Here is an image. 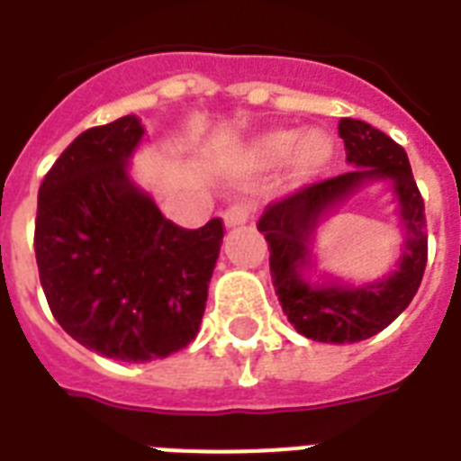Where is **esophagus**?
I'll list each match as a JSON object with an SVG mask.
<instances>
[{"mask_svg": "<svg viewBox=\"0 0 461 461\" xmlns=\"http://www.w3.org/2000/svg\"><path fill=\"white\" fill-rule=\"evenodd\" d=\"M249 217H251V208L246 205V203H234L230 208L224 210V224L227 227H239V224L249 222Z\"/></svg>", "mask_w": 461, "mask_h": 461, "instance_id": "obj_1", "label": "esophagus"}]
</instances>
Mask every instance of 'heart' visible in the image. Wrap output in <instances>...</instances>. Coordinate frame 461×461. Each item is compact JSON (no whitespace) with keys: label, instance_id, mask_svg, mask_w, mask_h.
Masks as SVG:
<instances>
[{"label":"heart","instance_id":"obj_1","mask_svg":"<svg viewBox=\"0 0 461 461\" xmlns=\"http://www.w3.org/2000/svg\"><path fill=\"white\" fill-rule=\"evenodd\" d=\"M296 143H299V133L273 131L258 140V155L267 162H285L289 155L294 153ZM330 153H332V143L325 133H308L296 150V165L303 172H315L325 165Z\"/></svg>","mask_w":461,"mask_h":461}]
</instances>
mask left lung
Here are the masks:
<instances>
[{"mask_svg": "<svg viewBox=\"0 0 461 461\" xmlns=\"http://www.w3.org/2000/svg\"><path fill=\"white\" fill-rule=\"evenodd\" d=\"M339 139L354 169L296 188L263 210L258 230L270 246V273L282 311L308 339L332 344L361 342L385 330L411 303L429 260V231L421 191L404 148L366 122L339 119ZM390 180L401 203L405 253L401 267L366 288H313L301 277L310 262V237L317 220L368 180Z\"/></svg>", "mask_w": 461, "mask_h": 461, "instance_id": "obj_1", "label": "left lung"}]
</instances>
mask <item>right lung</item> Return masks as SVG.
<instances>
[{
    "label": "right lung",
    "mask_w": 461,
    "mask_h": 461,
    "mask_svg": "<svg viewBox=\"0 0 461 461\" xmlns=\"http://www.w3.org/2000/svg\"><path fill=\"white\" fill-rule=\"evenodd\" d=\"M133 114L83 131L45 174L35 260L50 311L86 349L153 361L194 342L224 227L184 230L133 186Z\"/></svg>",
    "instance_id": "1"
}]
</instances>
